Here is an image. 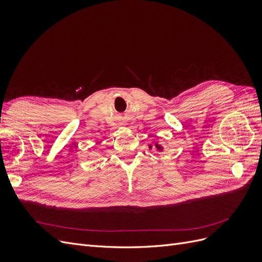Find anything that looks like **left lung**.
<instances>
[{
  "label": "left lung",
  "instance_id": "1",
  "mask_svg": "<svg viewBox=\"0 0 262 262\" xmlns=\"http://www.w3.org/2000/svg\"><path fill=\"white\" fill-rule=\"evenodd\" d=\"M155 147L158 149V150H163V146H161L160 144H155ZM149 148H152V145H149Z\"/></svg>",
  "mask_w": 262,
  "mask_h": 262
}]
</instances>
